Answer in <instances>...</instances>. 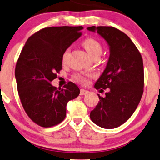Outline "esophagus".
Returning a JSON list of instances; mask_svg holds the SVG:
<instances>
[{
	"mask_svg": "<svg viewBox=\"0 0 160 160\" xmlns=\"http://www.w3.org/2000/svg\"><path fill=\"white\" fill-rule=\"evenodd\" d=\"M88 93H89L88 90H86V89H80V96H84V95L88 94Z\"/></svg>",
	"mask_w": 160,
	"mask_h": 160,
	"instance_id": "34e87169",
	"label": "esophagus"
}]
</instances>
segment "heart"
<instances>
[{
	"label": "heart",
	"instance_id": "1",
	"mask_svg": "<svg viewBox=\"0 0 160 160\" xmlns=\"http://www.w3.org/2000/svg\"><path fill=\"white\" fill-rule=\"evenodd\" d=\"M82 44H83V46L86 49V51L88 52V54L92 58H94L96 57H99L101 55L102 52V45L98 40L92 38H88L84 40ZM68 52H69V50L67 49L65 52L63 53V61H66ZM89 77H91V74H89V73H76L73 76V79L77 82H78V83L84 84L87 83L88 78H89Z\"/></svg>",
	"mask_w": 160,
	"mask_h": 160
}]
</instances>
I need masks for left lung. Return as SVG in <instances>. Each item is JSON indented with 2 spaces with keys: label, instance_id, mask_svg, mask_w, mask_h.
Instances as JSON below:
<instances>
[{
  "label": "left lung",
  "instance_id": "1",
  "mask_svg": "<svg viewBox=\"0 0 160 160\" xmlns=\"http://www.w3.org/2000/svg\"><path fill=\"white\" fill-rule=\"evenodd\" d=\"M109 47V58L104 71L95 83L96 89H109L90 112V118L102 128L112 129L127 122L133 115L143 92L144 75L141 54L131 38L112 26H91Z\"/></svg>",
  "mask_w": 160,
  "mask_h": 160
}]
</instances>
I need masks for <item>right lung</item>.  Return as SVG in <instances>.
<instances>
[{"label": "right lung", "instance_id": "add662e5", "mask_svg": "<svg viewBox=\"0 0 160 160\" xmlns=\"http://www.w3.org/2000/svg\"><path fill=\"white\" fill-rule=\"evenodd\" d=\"M83 26L44 28L30 36L15 68L17 89L22 107L32 121L44 128L56 125L66 116L68 102L80 94L69 82L57 89L51 82L62 68L63 53L81 36Z\"/></svg>", "mask_w": 160, "mask_h": 160}]
</instances>
